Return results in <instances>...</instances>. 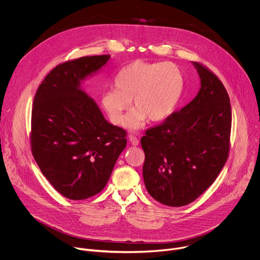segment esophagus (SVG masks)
Returning <instances> with one entry per match:
<instances>
[{
	"mask_svg": "<svg viewBox=\"0 0 260 260\" xmlns=\"http://www.w3.org/2000/svg\"><path fill=\"white\" fill-rule=\"evenodd\" d=\"M129 142H131V144L133 145V146H138L139 145V139L136 137V136H134V135H129Z\"/></svg>",
	"mask_w": 260,
	"mask_h": 260,
	"instance_id": "34e87169",
	"label": "esophagus"
}]
</instances>
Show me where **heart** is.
Here are the masks:
<instances>
[{"instance_id": "heart-1", "label": "heart", "mask_w": 260, "mask_h": 260, "mask_svg": "<svg viewBox=\"0 0 260 260\" xmlns=\"http://www.w3.org/2000/svg\"><path fill=\"white\" fill-rule=\"evenodd\" d=\"M183 83L182 73L173 62L135 60L116 74L114 88L102 92L101 106L110 121L119 125L132 101L134 109L124 125L139 129L147 119L158 122L173 113Z\"/></svg>"}]
</instances>
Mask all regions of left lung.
<instances>
[{"label":"left lung","mask_w":260,"mask_h":260,"mask_svg":"<svg viewBox=\"0 0 260 260\" xmlns=\"http://www.w3.org/2000/svg\"><path fill=\"white\" fill-rule=\"evenodd\" d=\"M201 78L197 96L146 131L143 178L149 194L182 207L204 193L224 167L230 151L232 108L229 93L208 68L192 61Z\"/></svg>","instance_id":"8db88e82"}]
</instances>
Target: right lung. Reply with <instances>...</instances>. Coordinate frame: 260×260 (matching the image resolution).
Segmentation results:
<instances>
[{"label":"right lung","mask_w":260,"mask_h":260,"mask_svg":"<svg viewBox=\"0 0 260 260\" xmlns=\"http://www.w3.org/2000/svg\"><path fill=\"white\" fill-rule=\"evenodd\" d=\"M110 55L83 56L55 67L40 84L31 111L30 146L42 174L73 201L104 189L126 132L109 123L81 83L104 67Z\"/></svg>","instance_id":"right-lung-1"}]
</instances>
